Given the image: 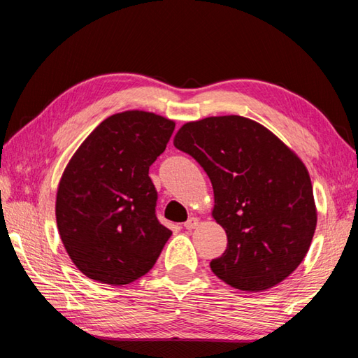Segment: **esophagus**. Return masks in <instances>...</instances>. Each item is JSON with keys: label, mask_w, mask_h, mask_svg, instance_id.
<instances>
[{"label": "esophagus", "mask_w": 358, "mask_h": 358, "mask_svg": "<svg viewBox=\"0 0 358 358\" xmlns=\"http://www.w3.org/2000/svg\"><path fill=\"white\" fill-rule=\"evenodd\" d=\"M196 226H199V218L191 217V218H189L187 222L185 223V229H187V231H192V229H195Z\"/></svg>", "instance_id": "esophagus-1"}]
</instances>
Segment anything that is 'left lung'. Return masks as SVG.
I'll use <instances>...</instances> for the list:
<instances>
[{"label":"left lung","mask_w":358,"mask_h":358,"mask_svg":"<svg viewBox=\"0 0 358 358\" xmlns=\"http://www.w3.org/2000/svg\"><path fill=\"white\" fill-rule=\"evenodd\" d=\"M173 146L199 163L214 187L212 217L227 235L210 269L240 291L273 287L299 268L317 226L305 164L283 141L245 117L186 123Z\"/></svg>","instance_id":"1"}]
</instances>
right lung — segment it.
Segmentation results:
<instances>
[{"mask_svg": "<svg viewBox=\"0 0 358 358\" xmlns=\"http://www.w3.org/2000/svg\"><path fill=\"white\" fill-rule=\"evenodd\" d=\"M173 129V121L150 112L115 113L71 158L55 214L67 254L86 277L121 286L154 268L172 232L157 218L149 167Z\"/></svg>", "mask_w": 358, "mask_h": 358, "instance_id": "right-lung-1", "label": "right lung"}]
</instances>
